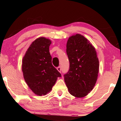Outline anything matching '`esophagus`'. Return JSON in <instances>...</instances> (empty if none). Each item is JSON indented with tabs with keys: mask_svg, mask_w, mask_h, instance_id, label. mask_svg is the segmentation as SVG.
I'll list each match as a JSON object with an SVG mask.
<instances>
[{
	"mask_svg": "<svg viewBox=\"0 0 121 121\" xmlns=\"http://www.w3.org/2000/svg\"><path fill=\"white\" fill-rule=\"evenodd\" d=\"M57 69L58 70V71L59 72H60V73H61V68L60 67H57Z\"/></svg>",
	"mask_w": 121,
	"mask_h": 121,
	"instance_id": "obj_1",
	"label": "esophagus"
}]
</instances>
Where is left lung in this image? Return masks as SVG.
I'll use <instances>...</instances> for the list:
<instances>
[{
    "mask_svg": "<svg viewBox=\"0 0 121 121\" xmlns=\"http://www.w3.org/2000/svg\"><path fill=\"white\" fill-rule=\"evenodd\" d=\"M67 54L70 67L64 82L68 90L74 97H85L93 89L98 77L96 51L88 39L78 34L68 39Z\"/></svg>",
    "mask_w": 121,
    "mask_h": 121,
    "instance_id": "left-lung-1",
    "label": "left lung"
}]
</instances>
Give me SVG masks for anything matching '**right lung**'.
<instances>
[{
  "label": "right lung",
  "instance_id": "1",
  "mask_svg": "<svg viewBox=\"0 0 121 121\" xmlns=\"http://www.w3.org/2000/svg\"><path fill=\"white\" fill-rule=\"evenodd\" d=\"M49 39L41 37L32 42L22 60L25 81L34 94L46 95L52 90L61 74L52 64Z\"/></svg>",
  "mask_w": 121,
  "mask_h": 121
}]
</instances>
